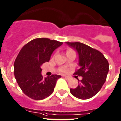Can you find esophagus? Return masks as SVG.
<instances>
[{
    "label": "esophagus",
    "mask_w": 121,
    "mask_h": 121,
    "mask_svg": "<svg viewBox=\"0 0 121 121\" xmlns=\"http://www.w3.org/2000/svg\"><path fill=\"white\" fill-rule=\"evenodd\" d=\"M64 77H65V78H66L67 79H68V80H69V79H70V77H69V76H66V75H65Z\"/></svg>",
    "instance_id": "obj_1"
}]
</instances>
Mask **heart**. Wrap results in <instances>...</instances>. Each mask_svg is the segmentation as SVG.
Instances as JSON below:
<instances>
[{
  "label": "heart",
  "mask_w": 121,
  "mask_h": 121,
  "mask_svg": "<svg viewBox=\"0 0 121 121\" xmlns=\"http://www.w3.org/2000/svg\"><path fill=\"white\" fill-rule=\"evenodd\" d=\"M71 51V49H68V50H67V51ZM65 70H63V72H65Z\"/></svg>",
  "instance_id": "obj_1"
}]
</instances>
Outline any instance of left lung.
<instances>
[{"label": "left lung", "mask_w": 121, "mask_h": 121, "mask_svg": "<svg viewBox=\"0 0 121 121\" xmlns=\"http://www.w3.org/2000/svg\"><path fill=\"white\" fill-rule=\"evenodd\" d=\"M66 43L78 53L79 67L75 74L82 77L78 86L70 91L79 99H89L99 92L106 81L108 62L101 52L87 45L79 42Z\"/></svg>", "instance_id": "8db88e82"}]
</instances>
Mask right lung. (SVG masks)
Returning <instances> with one entry per match:
<instances>
[{"mask_svg":"<svg viewBox=\"0 0 121 121\" xmlns=\"http://www.w3.org/2000/svg\"><path fill=\"white\" fill-rule=\"evenodd\" d=\"M63 42L47 38L31 40L20 50L14 63V73L18 85L26 95L41 100L52 93L61 75L43 78L41 66L48 62L51 56Z\"/></svg>","mask_w":121,"mask_h":121,"instance_id":"obj_1","label":"right lung"}]
</instances>
